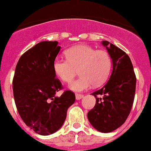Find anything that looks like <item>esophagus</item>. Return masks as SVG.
Returning <instances> with one entry per match:
<instances>
[{
    "mask_svg": "<svg viewBox=\"0 0 151 151\" xmlns=\"http://www.w3.org/2000/svg\"><path fill=\"white\" fill-rule=\"evenodd\" d=\"M83 97H84L83 94H76V99L77 101H79V100H81Z\"/></svg>",
    "mask_w": 151,
    "mask_h": 151,
    "instance_id": "esophagus-1",
    "label": "esophagus"
}]
</instances>
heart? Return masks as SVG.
I'll return each mask as SVG.
<instances>
[{
	"label": "heart",
	"instance_id": "b5f03b06",
	"mask_svg": "<svg viewBox=\"0 0 151 151\" xmlns=\"http://www.w3.org/2000/svg\"><path fill=\"white\" fill-rule=\"evenodd\" d=\"M66 60L56 59L53 63L55 75L63 82L70 83L77 73L81 76L69 85L76 92L98 86L104 83L110 74L112 58L105 50H94L86 45H78L65 52Z\"/></svg>",
	"mask_w": 151,
	"mask_h": 151
}]
</instances>
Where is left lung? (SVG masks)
Listing matches in <instances>:
<instances>
[{
  "instance_id": "8db88e82",
  "label": "left lung",
  "mask_w": 151,
  "mask_h": 151,
  "mask_svg": "<svg viewBox=\"0 0 151 151\" xmlns=\"http://www.w3.org/2000/svg\"><path fill=\"white\" fill-rule=\"evenodd\" d=\"M113 62V71L104 86L92 93L96 97L88 119L101 132H111L125 122L130 113L135 93L136 76L132 63L125 52L107 41H103ZM101 94L103 98H97Z\"/></svg>"
}]
</instances>
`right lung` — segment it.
<instances>
[{
    "instance_id": "1",
    "label": "right lung",
    "mask_w": 151,
    "mask_h": 151,
    "mask_svg": "<svg viewBox=\"0 0 151 151\" xmlns=\"http://www.w3.org/2000/svg\"><path fill=\"white\" fill-rule=\"evenodd\" d=\"M60 50L57 41H41L25 52L19 60L13 79V97L18 113L35 132L49 135L56 132L66 118L76 96L63 88L53 69Z\"/></svg>"
}]
</instances>
